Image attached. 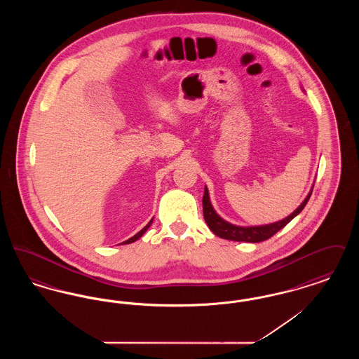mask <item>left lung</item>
Instances as JSON below:
<instances>
[{"mask_svg": "<svg viewBox=\"0 0 359 359\" xmlns=\"http://www.w3.org/2000/svg\"><path fill=\"white\" fill-rule=\"evenodd\" d=\"M312 191L308 194L307 198L304 199V202L299 205V208H296L290 217H287L283 221L278 222L271 223V224H265V226H253V227H241L236 226L231 223L223 221L222 218L214 211L212 205L210 203V198H208V189L205 188V195L202 199L203 203V217H205V223L210 227V230L223 239H230V241H238V242H262L265 239H269L273 237L274 234L281 230L284 226H287L288 223L299 214L302 212V210L306 207L309 196H311Z\"/></svg>", "mask_w": 359, "mask_h": 359, "instance_id": "8db88e82", "label": "left lung"}]
</instances>
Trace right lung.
Listing matches in <instances>:
<instances>
[{
	"label": "right lung",
	"mask_w": 359,
	"mask_h": 359,
	"mask_svg": "<svg viewBox=\"0 0 359 359\" xmlns=\"http://www.w3.org/2000/svg\"><path fill=\"white\" fill-rule=\"evenodd\" d=\"M151 224H152V221L148 223V224H147V226H145V227H144L141 231H138L135 237H132V238L128 239V241H125V242H122V243H132V242H135V241H137V239L140 238V237H141V236H142V234H144V233L148 230V227H149Z\"/></svg>",
	"instance_id": "1"
}]
</instances>
